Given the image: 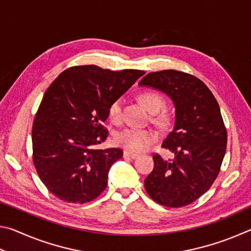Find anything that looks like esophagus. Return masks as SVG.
Masks as SVG:
<instances>
[{
    "label": "esophagus",
    "instance_id": "34e87169",
    "mask_svg": "<svg viewBox=\"0 0 251 251\" xmlns=\"http://www.w3.org/2000/svg\"><path fill=\"white\" fill-rule=\"evenodd\" d=\"M123 156H124V158H130V159H135L138 157L137 154H134V152H130L127 151H124V152H123Z\"/></svg>",
    "mask_w": 251,
    "mask_h": 251
}]
</instances>
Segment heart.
<instances>
[{
    "label": "heart",
    "instance_id": "heart-1",
    "mask_svg": "<svg viewBox=\"0 0 251 251\" xmlns=\"http://www.w3.org/2000/svg\"><path fill=\"white\" fill-rule=\"evenodd\" d=\"M138 100L147 110H150L151 113H156L154 117L156 122L160 124L168 122V115L166 113H156L165 106V99L159 92L144 91L139 94ZM122 106L123 101L121 99L113 100L108 106V116L114 123H120L122 121ZM157 139H158V134L154 129L136 128V127L122 129L114 136V142L116 145L134 152H142L148 150L152 144L157 142Z\"/></svg>",
    "mask_w": 251,
    "mask_h": 251
}]
</instances>
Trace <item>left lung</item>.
Segmentation results:
<instances>
[{
    "label": "left lung",
    "instance_id": "1",
    "mask_svg": "<svg viewBox=\"0 0 251 251\" xmlns=\"http://www.w3.org/2000/svg\"><path fill=\"white\" fill-rule=\"evenodd\" d=\"M139 85L164 92L176 108L175 126L161 144L175 157L152 156L154 169L144 181L146 192L159 205H189L214 184L226 152L227 130L219 105L202 80L180 71L151 72Z\"/></svg>",
    "mask_w": 251,
    "mask_h": 251
}]
</instances>
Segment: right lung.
Here are the masks:
<instances>
[{
	"instance_id": "right-lung-1",
	"label": "right lung",
	"mask_w": 251,
	"mask_h": 251,
	"mask_svg": "<svg viewBox=\"0 0 251 251\" xmlns=\"http://www.w3.org/2000/svg\"><path fill=\"white\" fill-rule=\"evenodd\" d=\"M139 70L114 72L72 66L46 90L32 128L33 164L40 179L63 201L85 203L104 192L120 148L95 150L108 136V106L124 94Z\"/></svg>"
}]
</instances>
